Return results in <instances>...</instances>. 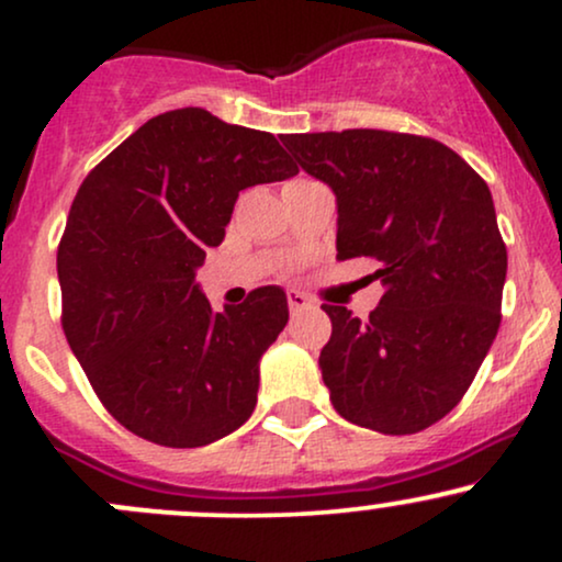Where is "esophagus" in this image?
Returning <instances> with one entry per match:
<instances>
[{
    "mask_svg": "<svg viewBox=\"0 0 562 562\" xmlns=\"http://www.w3.org/2000/svg\"><path fill=\"white\" fill-rule=\"evenodd\" d=\"M288 306H290V312L299 314V312H303V308L314 306V303L306 293H301V290H288Z\"/></svg>",
    "mask_w": 562,
    "mask_h": 562,
    "instance_id": "obj_1",
    "label": "esophagus"
}]
</instances>
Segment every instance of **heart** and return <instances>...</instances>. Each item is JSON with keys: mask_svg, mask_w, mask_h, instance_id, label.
<instances>
[{"mask_svg": "<svg viewBox=\"0 0 562 562\" xmlns=\"http://www.w3.org/2000/svg\"><path fill=\"white\" fill-rule=\"evenodd\" d=\"M306 182H312V179H290V182L285 184V190H290V187H299V184H306Z\"/></svg>", "mask_w": 562, "mask_h": 562, "instance_id": "1", "label": "heart"}]
</instances>
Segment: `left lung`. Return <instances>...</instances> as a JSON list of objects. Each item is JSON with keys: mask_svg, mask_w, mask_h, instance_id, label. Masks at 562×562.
<instances>
[{"mask_svg": "<svg viewBox=\"0 0 562 562\" xmlns=\"http://www.w3.org/2000/svg\"><path fill=\"white\" fill-rule=\"evenodd\" d=\"M338 198V259H375L370 319L322 303L333 335L322 380L340 417L406 436L449 415L502 322L507 248L488 184L454 150L383 128L282 134Z\"/></svg>", "mask_w": 562, "mask_h": 562, "instance_id": "obj_1", "label": "left lung"}]
</instances>
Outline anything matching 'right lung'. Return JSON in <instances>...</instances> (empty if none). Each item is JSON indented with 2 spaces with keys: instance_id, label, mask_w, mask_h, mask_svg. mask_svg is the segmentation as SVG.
Instances as JSON below:
<instances>
[{
  "instance_id": "right-lung-1",
  "label": "right lung",
  "mask_w": 562,
  "mask_h": 562,
  "mask_svg": "<svg viewBox=\"0 0 562 562\" xmlns=\"http://www.w3.org/2000/svg\"><path fill=\"white\" fill-rule=\"evenodd\" d=\"M293 173L274 134L182 108L142 124L81 182L57 245L63 333L134 436L192 449L250 417L288 299L263 285L214 312L195 272L240 190Z\"/></svg>"
}]
</instances>
